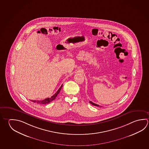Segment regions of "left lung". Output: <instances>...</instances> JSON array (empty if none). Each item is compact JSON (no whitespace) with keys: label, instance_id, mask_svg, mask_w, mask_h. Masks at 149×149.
<instances>
[{"label":"left lung","instance_id":"8db88e82","mask_svg":"<svg viewBox=\"0 0 149 149\" xmlns=\"http://www.w3.org/2000/svg\"><path fill=\"white\" fill-rule=\"evenodd\" d=\"M90 103H91V104H92V105H93V106H97V107H100L99 105H98V104H95V103L92 102H91V101H90ZM100 107H101V106H100Z\"/></svg>","mask_w":149,"mask_h":149}]
</instances>
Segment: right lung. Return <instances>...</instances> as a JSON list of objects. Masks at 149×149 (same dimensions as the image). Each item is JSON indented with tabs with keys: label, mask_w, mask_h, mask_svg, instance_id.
Returning <instances> with one entry per match:
<instances>
[{
	"label": "right lung",
	"mask_w": 149,
	"mask_h": 149,
	"mask_svg": "<svg viewBox=\"0 0 149 149\" xmlns=\"http://www.w3.org/2000/svg\"><path fill=\"white\" fill-rule=\"evenodd\" d=\"M62 87V84L61 86V87H60L59 89L58 90L56 93L54 95H53L51 97H48V98L42 100H31V101H33V102H35V103H38V104H48V103H50V102H52L56 99L57 95L59 94L60 90L61 89Z\"/></svg>",
	"instance_id": "right-lung-1"
}]
</instances>
